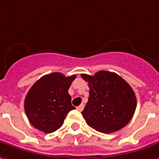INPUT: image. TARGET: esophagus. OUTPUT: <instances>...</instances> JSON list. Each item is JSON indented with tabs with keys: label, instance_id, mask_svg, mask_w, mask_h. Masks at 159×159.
Returning <instances> with one entry per match:
<instances>
[{
	"label": "esophagus",
	"instance_id": "1",
	"mask_svg": "<svg viewBox=\"0 0 159 159\" xmlns=\"http://www.w3.org/2000/svg\"><path fill=\"white\" fill-rule=\"evenodd\" d=\"M84 103H82V104H81V105H79V106L77 107L76 109H77V110H78V111H83V110H84Z\"/></svg>",
	"mask_w": 159,
	"mask_h": 159
}]
</instances>
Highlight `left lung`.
<instances>
[{
  "label": "left lung",
  "instance_id": "obj_1",
  "mask_svg": "<svg viewBox=\"0 0 159 159\" xmlns=\"http://www.w3.org/2000/svg\"><path fill=\"white\" fill-rule=\"evenodd\" d=\"M81 76L89 88L88 102L82 112L87 124L107 134L124 128L137 107V98L129 84L116 73L105 70Z\"/></svg>",
  "mask_w": 159,
  "mask_h": 159
}]
</instances>
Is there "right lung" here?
<instances>
[{"label":"right lung","mask_w":159,"mask_h":159,"mask_svg":"<svg viewBox=\"0 0 159 159\" xmlns=\"http://www.w3.org/2000/svg\"><path fill=\"white\" fill-rule=\"evenodd\" d=\"M75 75L65 76L55 72L42 76L30 88L24 101V110L30 124L44 133L58 129L68 113L75 107L68 92Z\"/></svg>","instance_id":"add662e5"}]
</instances>
